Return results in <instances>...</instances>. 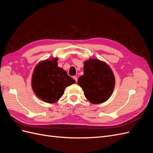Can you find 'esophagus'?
Returning a JSON list of instances; mask_svg holds the SVG:
<instances>
[{
	"mask_svg": "<svg viewBox=\"0 0 153 153\" xmlns=\"http://www.w3.org/2000/svg\"><path fill=\"white\" fill-rule=\"evenodd\" d=\"M73 78H74V79H75V80L77 82V80H78V78H77V76H73Z\"/></svg>",
	"mask_w": 153,
	"mask_h": 153,
	"instance_id": "1",
	"label": "esophagus"
}]
</instances>
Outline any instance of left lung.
Instances as JSON below:
<instances>
[{
  "label": "left lung",
  "instance_id": "obj_1",
  "mask_svg": "<svg viewBox=\"0 0 153 153\" xmlns=\"http://www.w3.org/2000/svg\"><path fill=\"white\" fill-rule=\"evenodd\" d=\"M115 76L110 67L98 59H89L84 62V75L77 84L84 91L87 100L92 104L107 101L115 87Z\"/></svg>",
  "mask_w": 153,
  "mask_h": 153
}]
</instances>
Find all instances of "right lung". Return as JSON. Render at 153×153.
I'll list each match as a JSON object with an SVG mask.
<instances>
[{
    "label": "right lung",
    "instance_id": "right-lung-1",
    "mask_svg": "<svg viewBox=\"0 0 153 153\" xmlns=\"http://www.w3.org/2000/svg\"><path fill=\"white\" fill-rule=\"evenodd\" d=\"M58 58L39 62L32 75L31 85L34 94L48 103H56L64 94L65 88L75 84L73 78L58 66Z\"/></svg>",
    "mask_w": 153,
    "mask_h": 153
}]
</instances>
